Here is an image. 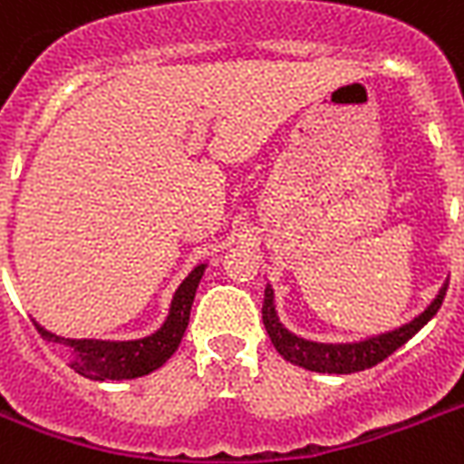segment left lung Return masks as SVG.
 Listing matches in <instances>:
<instances>
[{"mask_svg":"<svg viewBox=\"0 0 464 464\" xmlns=\"http://www.w3.org/2000/svg\"><path fill=\"white\" fill-rule=\"evenodd\" d=\"M445 292H448V279H445V285L440 287L436 299L420 311L419 316L411 318L404 326L394 328V331H384V334L370 335V338L353 343H316L306 341L302 335L292 334L289 328H285V324L277 316V309H275V289L267 285L263 302V324L267 328L272 345L292 365L324 374L362 372V370H370L384 358H389L394 350L401 348L409 338L419 334L420 328L438 314L445 299Z\"/></svg>","mask_w":464,"mask_h":464,"instance_id":"obj_1","label":"left lung"}]
</instances>
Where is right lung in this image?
<instances>
[{"label":"right lung","mask_w":464,"mask_h":464,"mask_svg":"<svg viewBox=\"0 0 464 464\" xmlns=\"http://www.w3.org/2000/svg\"><path fill=\"white\" fill-rule=\"evenodd\" d=\"M207 263L197 265L177 287L172 304H169V314L155 334L146 338H136V341H99V338H65V335H55L45 331L38 321L34 326L38 334L44 335L45 341L60 343L63 348L70 350V367L80 372L82 377L90 380H136L143 374H150L153 370L162 367L172 358L182 335L189 324V311H192L194 295L199 287L201 277H204Z\"/></svg>","instance_id":"add662e5"}]
</instances>
